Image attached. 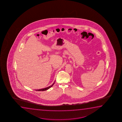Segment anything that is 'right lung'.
I'll list each match as a JSON object with an SVG mask.
<instances>
[{"label": "right lung", "mask_w": 122, "mask_h": 122, "mask_svg": "<svg viewBox=\"0 0 122 122\" xmlns=\"http://www.w3.org/2000/svg\"><path fill=\"white\" fill-rule=\"evenodd\" d=\"M55 84V82H54L53 84L52 85H51L50 86H49L48 87H47L46 88H45L42 89H39V90H36V91H45V90H47L49 89L50 88V87H51L54 85V84Z\"/></svg>", "instance_id": "right-lung-1"}]
</instances>
